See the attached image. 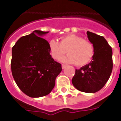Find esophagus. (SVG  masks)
<instances>
[{"label": "esophagus", "mask_w": 121, "mask_h": 121, "mask_svg": "<svg viewBox=\"0 0 121 121\" xmlns=\"http://www.w3.org/2000/svg\"><path fill=\"white\" fill-rule=\"evenodd\" d=\"M66 66V65H61V67H62V69H64V68H65Z\"/></svg>", "instance_id": "esophagus-1"}]
</instances>
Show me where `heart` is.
<instances>
[{
	"label": "heart",
	"mask_w": 121,
	"mask_h": 121,
	"mask_svg": "<svg viewBox=\"0 0 121 121\" xmlns=\"http://www.w3.org/2000/svg\"><path fill=\"white\" fill-rule=\"evenodd\" d=\"M51 56L59 60L67 51L68 55L60 59L66 63H74L78 66H85L92 61L94 55V47L92 43L82 37L70 34L62 37L60 43L52 39L49 42Z\"/></svg>",
	"instance_id": "1"
}]
</instances>
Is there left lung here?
Masks as SVG:
<instances>
[{"mask_svg":"<svg viewBox=\"0 0 121 121\" xmlns=\"http://www.w3.org/2000/svg\"><path fill=\"white\" fill-rule=\"evenodd\" d=\"M94 47V55L88 64L76 69L72 83L77 90L86 93L100 90L109 80L112 71V48L103 36L86 32Z\"/></svg>","mask_w":121,"mask_h":121,"instance_id":"8db88e82","label":"left lung"}]
</instances>
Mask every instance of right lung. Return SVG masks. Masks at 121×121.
<instances>
[{
	"label": "right lung",
	"mask_w": 121,
	"mask_h": 121,
	"mask_svg": "<svg viewBox=\"0 0 121 121\" xmlns=\"http://www.w3.org/2000/svg\"><path fill=\"white\" fill-rule=\"evenodd\" d=\"M48 33L35 30L19 39L12 48V76L18 87L30 97L49 94L62 70L50 55L49 43L41 38Z\"/></svg>",
	"instance_id": "1"
}]
</instances>
